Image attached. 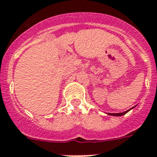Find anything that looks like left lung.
Listing matches in <instances>:
<instances>
[{
  "label": "left lung",
  "instance_id": "1",
  "mask_svg": "<svg viewBox=\"0 0 157 157\" xmlns=\"http://www.w3.org/2000/svg\"><path fill=\"white\" fill-rule=\"evenodd\" d=\"M135 107H133L132 108L129 109V110H127V111H124V112H122V113H108L107 114H109V115H111V116H122V115H124L125 114H126L127 112H129L130 110H132L133 108H134Z\"/></svg>",
  "mask_w": 157,
  "mask_h": 157
}]
</instances>
